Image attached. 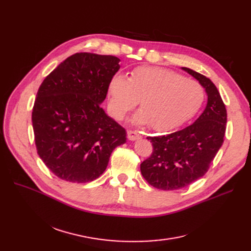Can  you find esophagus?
<instances>
[{
  "mask_svg": "<svg viewBox=\"0 0 251 251\" xmlns=\"http://www.w3.org/2000/svg\"><path fill=\"white\" fill-rule=\"evenodd\" d=\"M142 138V135L137 130H127V139L129 141H136Z\"/></svg>",
  "mask_w": 251,
  "mask_h": 251,
  "instance_id": "obj_1",
  "label": "esophagus"
}]
</instances>
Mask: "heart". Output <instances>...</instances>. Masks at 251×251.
I'll return each mask as SVG.
<instances>
[{"mask_svg":"<svg viewBox=\"0 0 251 251\" xmlns=\"http://www.w3.org/2000/svg\"><path fill=\"white\" fill-rule=\"evenodd\" d=\"M108 107L122 121L140 101L133 122L150 123L156 130L173 129L192 117L204 100V91L195 80L160 67H139L129 78L115 75L108 83Z\"/></svg>","mask_w":251,"mask_h":251,"instance_id":"1","label":"heart"}]
</instances>
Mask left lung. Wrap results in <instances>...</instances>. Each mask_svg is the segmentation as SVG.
Masks as SVG:
<instances>
[{
	"label": "left lung",
	"instance_id": "left-lung-1",
	"mask_svg": "<svg viewBox=\"0 0 251 251\" xmlns=\"http://www.w3.org/2000/svg\"><path fill=\"white\" fill-rule=\"evenodd\" d=\"M199 81L207 95L205 109L191 126L173 134L148 137L151 156L141 163V173L153 187L177 190L203 176L224 143L226 110L214 83L196 71L182 67Z\"/></svg>",
	"mask_w": 251,
	"mask_h": 251
}]
</instances>
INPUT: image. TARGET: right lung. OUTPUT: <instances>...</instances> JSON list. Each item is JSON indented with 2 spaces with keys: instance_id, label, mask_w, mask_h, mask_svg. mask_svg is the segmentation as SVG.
Masks as SVG:
<instances>
[{
  "instance_id": "right-lung-1",
  "label": "right lung",
  "mask_w": 251,
  "mask_h": 251,
  "mask_svg": "<svg viewBox=\"0 0 251 251\" xmlns=\"http://www.w3.org/2000/svg\"><path fill=\"white\" fill-rule=\"evenodd\" d=\"M119 62L115 56L76 53L38 91L31 116L35 146L47 168L64 181L96 180L126 141V129L101 107Z\"/></svg>"
}]
</instances>
